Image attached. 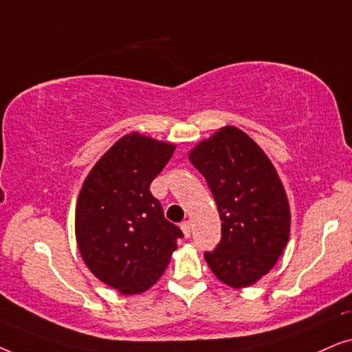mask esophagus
I'll use <instances>...</instances> for the list:
<instances>
[{"label": "esophagus", "instance_id": "1", "mask_svg": "<svg viewBox=\"0 0 352 352\" xmlns=\"http://www.w3.org/2000/svg\"><path fill=\"white\" fill-rule=\"evenodd\" d=\"M181 229H182V234H184V237L189 239L190 234H192V224H190V221H184V223L181 224Z\"/></svg>", "mask_w": 352, "mask_h": 352}]
</instances>
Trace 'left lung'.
<instances>
[{
    "label": "left lung",
    "mask_w": 352,
    "mask_h": 352,
    "mask_svg": "<svg viewBox=\"0 0 352 352\" xmlns=\"http://www.w3.org/2000/svg\"><path fill=\"white\" fill-rule=\"evenodd\" d=\"M189 160L206 179L218 206L221 242L205 259L232 288L256 283L276 266L290 237V205L263 148L235 126L197 144Z\"/></svg>",
    "instance_id": "obj_1"
}]
</instances>
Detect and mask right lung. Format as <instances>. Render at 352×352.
Here are the masks:
<instances>
[{
  "label": "right lung",
  "mask_w": 352,
  "mask_h": 352,
  "mask_svg": "<svg viewBox=\"0 0 352 352\" xmlns=\"http://www.w3.org/2000/svg\"><path fill=\"white\" fill-rule=\"evenodd\" d=\"M176 146L131 133L118 139L81 186L75 235L91 272L122 295H138L163 276L181 229L151 192Z\"/></svg>",
  "instance_id": "obj_1"
}]
</instances>
